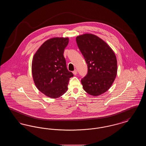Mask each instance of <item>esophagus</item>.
I'll use <instances>...</instances> for the list:
<instances>
[{"label":"esophagus","mask_w":146,"mask_h":146,"mask_svg":"<svg viewBox=\"0 0 146 146\" xmlns=\"http://www.w3.org/2000/svg\"><path fill=\"white\" fill-rule=\"evenodd\" d=\"M73 73L74 75H76L77 74V70H75L74 71H73Z\"/></svg>","instance_id":"obj_1"}]
</instances>
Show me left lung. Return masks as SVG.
I'll return each mask as SVG.
<instances>
[{"label": "left lung", "mask_w": 146, "mask_h": 146, "mask_svg": "<svg viewBox=\"0 0 146 146\" xmlns=\"http://www.w3.org/2000/svg\"><path fill=\"white\" fill-rule=\"evenodd\" d=\"M76 42L88 66V73L81 80L84 90L92 96L108 90L117 73V61L111 48L95 35L78 36Z\"/></svg>", "instance_id": "obj_1"}]
</instances>
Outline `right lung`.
Returning <instances> with one entry per match:
<instances>
[{
    "label": "right lung",
    "mask_w": 146,
    "mask_h": 146,
    "mask_svg": "<svg viewBox=\"0 0 146 146\" xmlns=\"http://www.w3.org/2000/svg\"><path fill=\"white\" fill-rule=\"evenodd\" d=\"M68 38H54L44 42L35 54L32 72L35 85L46 96H61L68 89L73 73L67 68L63 53Z\"/></svg>",
    "instance_id": "obj_1"
}]
</instances>
